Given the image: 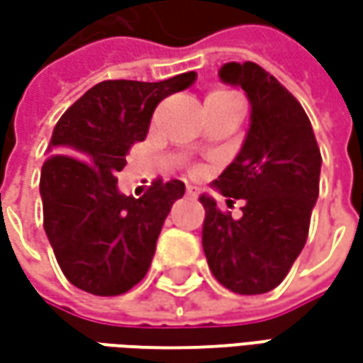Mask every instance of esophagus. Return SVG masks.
Returning <instances> with one entry per match:
<instances>
[{"label": "esophagus", "instance_id": "1", "mask_svg": "<svg viewBox=\"0 0 363 363\" xmlns=\"http://www.w3.org/2000/svg\"><path fill=\"white\" fill-rule=\"evenodd\" d=\"M186 196H188V198H196V196H198V189L188 186V188H186Z\"/></svg>", "mask_w": 363, "mask_h": 363}]
</instances>
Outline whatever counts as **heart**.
Masks as SVG:
<instances>
[{"label": "heart", "instance_id": "b5f03b06", "mask_svg": "<svg viewBox=\"0 0 363 363\" xmlns=\"http://www.w3.org/2000/svg\"><path fill=\"white\" fill-rule=\"evenodd\" d=\"M203 105H240V99L232 91H212L206 96Z\"/></svg>", "mask_w": 363, "mask_h": 363}]
</instances>
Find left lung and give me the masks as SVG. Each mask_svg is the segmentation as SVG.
Wrapping results in <instances>:
<instances>
[{
  "mask_svg": "<svg viewBox=\"0 0 363 363\" xmlns=\"http://www.w3.org/2000/svg\"><path fill=\"white\" fill-rule=\"evenodd\" d=\"M218 77L242 89L250 125L238 155L212 188L244 206L240 218H232L214 198L200 196L203 255L220 285L238 295H262L285 279L307 242L321 153L299 101L264 68L228 62Z\"/></svg>",
  "mask_w": 363,
  "mask_h": 363,
  "instance_id": "8db88e82",
  "label": "left lung"
}]
</instances>
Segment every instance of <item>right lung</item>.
<instances>
[{
    "mask_svg": "<svg viewBox=\"0 0 363 363\" xmlns=\"http://www.w3.org/2000/svg\"><path fill=\"white\" fill-rule=\"evenodd\" d=\"M196 72L161 82L105 80L56 123L40 175L44 230L64 277L78 289L115 297L147 274L161 226L184 182L157 179L145 196L121 194V172L133 143L143 141L165 96L186 91Z\"/></svg>",
    "mask_w": 363,
    "mask_h": 363,
    "instance_id": "right-lung-1",
    "label": "right lung"
}]
</instances>
